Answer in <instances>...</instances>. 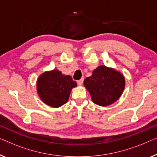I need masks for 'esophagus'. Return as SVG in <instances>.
<instances>
[{
	"label": "esophagus",
	"mask_w": 157,
	"mask_h": 157,
	"mask_svg": "<svg viewBox=\"0 0 157 157\" xmlns=\"http://www.w3.org/2000/svg\"><path fill=\"white\" fill-rule=\"evenodd\" d=\"M83 81H84V78H81L80 79L78 80L77 83H78V85H82V83H83Z\"/></svg>",
	"instance_id": "34e87169"
}]
</instances>
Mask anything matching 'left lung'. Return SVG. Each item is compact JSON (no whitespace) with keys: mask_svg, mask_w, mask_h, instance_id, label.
Returning <instances> with one entry per match:
<instances>
[{"mask_svg":"<svg viewBox=\"0 0 157 157\" xmlns=\"http://www.w3.org/2000/svg\"><path fill=\"white\" fill-rule=\"evenodd\" d=\"M84 85L93 102L105 107L120 98L125 86V79L120 72L102 65L93 70L92 76L85 79Z\"/></svg>","mask_w":157,"mask_h":157,"instance_id":"8db88e82","label":"left lung"}]
</instances>
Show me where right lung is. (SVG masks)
<instances>
[{"label": "right lung", "instance_id": "1", "mask_svg": "<svg viewBox=\"0 0 157 157\" xmlns=\"http://www.w3.org/2000/svg\"><path fill=\"white\" fill-rule=\"evenodd\" d=\"M76 82L69 75H64L57 70L45 72L37 81V93L41 100L52 107H59L67 102Z\"/></svg>", "mask_w": 157, "mask_h": 157}]
</instances>
